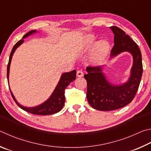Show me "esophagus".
<instances>
[{
  "mask_svg": "<svg viewBox=\"0 0 151 151\" xmlns=\"http://www.w3.org/2000/svg\"><path fill=\"white\" fill-rule=\"evenodd\" d=\"M77 76L79 78H81V77H83V71L81 70H78L77 71Z\"/></svg>",
  "mask_w": 151,
  "mask_h": 151,
  "instance_id": "obj_1",
  "label": "esophagus"
}]
</instances>
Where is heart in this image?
Listing matches in <instances>:
<instances>
[{
  "label": "heart",
  "mask_w": 151,
  "mask_h": 151,
  "mask_svg": "<svg viewBox=\"0 0 151 151\" xmlns=\"http://www.w3.org/2000/svg\"><path fill=\"white\" fill-rule=\"evenodd\" d=\"M96 44V38L92 35L86 37L83 45V51L87 52L90 50ZM109 44L107 41L101 40L97 42L93 52L89 58V62L93 65H99L106 59L109 52Z\"/></svg>",
  "instance_id": "obj_1"
}]
</instances>
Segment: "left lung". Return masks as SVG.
Returning a JSON list of instances; mask_svg holds the SVG:
<instances>
[{
    "instance_id": "8db88e82",
    "label": "left lung",
    "mask_w": 151,
    "mask_h": 151,
    "mask_svg": "<svg viewBox=\"0 0 151 151\" xmlns=\"http://www.w3.org/2000/svg\"><path fill=\"white\" fill-rule=\"evenodd\" d=\"M114 34V46L111 60L123 52L133 56L130 76L126 82L112 83L103 72L104 67H88L84 78L88 83L87 99L91 106L99 111H112L126 106L132 101L138 90L142 74L141 52L137 44L117 26L109 27Z\"/></svg>"
}]
</instances>
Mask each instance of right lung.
Here are the masks:
<instances>
[{
  "label": "right lung",
  "instance_id": "add662e5",
  "mask_svg": "<svg viewBox=\"0 0 151 151\" xmlns=\"http://www.w3.org/2000/svg\"><path fill=\"white\" fill-rule=\"evenodd\" d=\"M38 32V31L36 30H30L28 32V33H26L24 36H23L22 40L18 41L17 44H16L13 48L11 52H10V58L9 60V63L7 65V79H8V82L9 83V72H10V63H11V60L12 55L14 54V52L16 51L18 47H19L21 44H22L24 42V40L27 37L30 36L32 34H34ZM76 71L74 70L70 72H65L63 73L61 76L60 79L58 83L57 84L56 87L54 89V91L52 92L51 96L47 99L46 101H45L44 103L40 104L37 106L35 107H26L23 106V105H20L19 103L17 101V100L16 99L15 97L13 95L11 89L9 88L10 93H11L12 97L13 99L14 100L18 107H20L21 109L26 111L28 113H30L34 115H52L54 113H56L59 112L60 111L62 110V109L63 107L65 104V95H64V91L65 88L68 86L69 84L71 82H72L73 81L76 80Z\"/></svg>",
  "mask_w": 151,
  "mask_h": 151
}]
</instances>
